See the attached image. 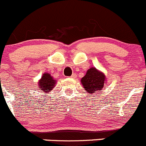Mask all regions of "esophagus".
I'll return each mask as SVG.
<instances>
[{"label": "esophagus", "instance_id": "esophagus-1", "mask_svg": "<svg viewBox=\"0 0 146 146\" xmlns=\"http://www.w3.org/2000/svg\"><path fill=\"white\" fill-rule=\"evenodd\" d=\"M70 78H76V73H73V74L71 76H70Z\"/></svg>", "mask_w": 146, "mask_h": 146}]
</instances>
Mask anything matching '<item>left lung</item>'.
<instances>
[{"label": "left lung", "instance_id": "obj_1", "mask_svg": "<svg viewBox=\"0 0 146 146\" xmlns=\"http://www.w3.org/2000/svg\"><path fill=\"white\" fill-rule=\"evenodd\" d=\"M84 89L89 94L100 92L106 83L104 74L99 72L95 68H91L81 80Z\"/></svg>", "mask_w": 146, "mask_h": 146}]
</instances>
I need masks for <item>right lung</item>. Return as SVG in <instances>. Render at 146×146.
<instances>
[{"instance_id":"1","label":"right lung","mask_w":146,"mask_h":146,"mask_svg":"<svg viewBox=\"0 0 146 146\" xmlns=\"http://www.w3.org/2000/svg\"><path fill=\"white\" fill-rule=\"evenodd\" d=\"M56 81L48 73H44L39 82V88L44 92H48L54 87Z\"/></svg>"}]
</instances>
